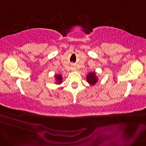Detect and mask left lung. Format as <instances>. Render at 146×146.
<instances>
[{
  "label": "left lung",
  "mask_w": 146,
  "mask_h": 146,
  "mask_svg": "<svg viewBox=\"0 0 146 146\" xmlns=\"http://www.w3.org/2000/svg\"><path fill=\"white\" fill-rule=\"evenodd\" d=\"M87 82L90 85L93 86L98 82V77L96 76L95 72H90L87 74L86 76Z\"/></svg>",
  "instance_id": "left-lung-1"
}]
</instances>
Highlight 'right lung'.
Returning <instances> with one entry per match:
<instances>
[{
  "label": "right lung",
  "mask_w": 146,
  "mask_h": 146,
  "mask_svg": "<svg viewBox=\"0 0 146 146\" xmlns=\"http://www.w3.org/2000/svg\"><path fill=\"white\" fill-rule=\"evenodd\" d=\"M55 79H56V83L57 84H60L62 83V76L60 75V74H55Z\"/></svg>",
  "instance_id": "add662e5"
}]
</instances>
